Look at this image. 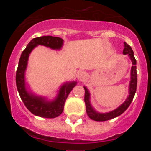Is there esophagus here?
Masks as SVG:
<instances>
[{
  "instance_id": "1",
  "label": "esophagus",
  "mask_w": 151,
  "mask_h": 151,
  "mask_svg": "<svg viewBox=\"0 0 151 151\" xmlns=\"http://www.w3.org/2000/svg\"><path fill=\"white\" fill-rule=\"evenodd\" d=\"M86 78V73L83 70H81L78 73V78L80 81H83Z\"/></svg>"
}]
</instances>
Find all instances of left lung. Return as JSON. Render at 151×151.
Listing matches in <instances>:
<instances>
[{
  "label": "left lung",
  "instance_id": "8db88e82",
  "mask_svg": "<svg viewBox=\"0 0 151 151\" xmlns=\"http://www.w3.org/2000/svg\"><path fill=\"white\" fill-rule=\"evenodd\" d=\"M124 45H125V47L123 49V54H128L129 56L133 65L132 66V70H131V81L130 85H129V97L126 99V101L120 106H119L117 109L114 110L113 111L106 113H99L96 112L91 107V106L90 101H89V96H90V94H89V92L88 91V89L85 87H84V88H85V107H86V113H87L89 118L91 119L92 120L102 122V121L110 120V119H112L116 118V117L120 116L122 113H123L125 110H127V108L131 104V103H132L133 98H134V96L136 92V89H137V80H138L135 66L136 60L134 58V52H133L132 47L127 43H125V42L124 43Z\"/></svg>",
  "mask_w": 151,
  "mask_h": 151
}]
</instances>
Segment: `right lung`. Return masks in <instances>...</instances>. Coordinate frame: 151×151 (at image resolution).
<instances>
[{"label":"right lung","mask_w":151,"mask_h":151,"mask_svg":"<svg viewBox=\"0 0 151 151\" xmlns=\"http://www.w3.org/2000/svg\"><path fill=\"white\" fill-rule=\"evenodd\" d=\"M63 39L59 37L41 36L33 38L22 51L19 61L18 68L16 73V83L17 90L22 102L28 110L34 115L44 118H56L59 116L63 111L64 104L68 95L70 93L76 82H70L63 85L60 90L59 94L55 101L49 102L44 98L30 94L25 87L24 74L27 66V61L31 51L35 47L41 45L49 47L52 49H60L63 45Z\"/></svg>","instance_id":"add662e5"}]
</instances>
